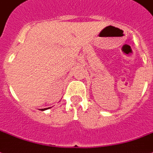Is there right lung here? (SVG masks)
Masks as SVG:
<instances>
[{"instance_id":"right-lung-1","label":"right lung","mask_w":153,"mask_h":153,"mask_svg":"<svg viewBox=\"0 0 153 153\" xmlns=\"http://www.w3.org/2000/svg\"><path fill=\"white\" fill-rule=\"evenodd\" d=\"M48 108H42V109H41V111H44V110H46V109H48Z\"/></svg>"}]
</instances>
